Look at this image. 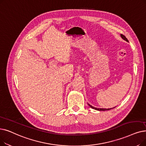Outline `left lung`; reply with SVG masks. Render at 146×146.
I'll return each instance as SVG.
<instances>
[{"instance_id": "8db88e82", "label": "left lung", "mask_w": 146, "mask_h": 146, "mask_svg": "<svg viewBox=\"0 0 146 146\" xmlns=\"http://www.w3.org/2000/svg\"><path fill=\"white\" fill-rule=\"evenodd\" d=\"M120 36H121V37L122 38V39H123V40H126V42H128V40L126 39V37L124 36V35H120ZM88 105H89V106H90V107H91L92 109H95V110H99V111H106V110H110V109H113V108H111V109H99V108H96V107H93V106H92L91 105H90V104H88ZM114 108H115V107H114Z\"/></svg>"}]
</instances>
